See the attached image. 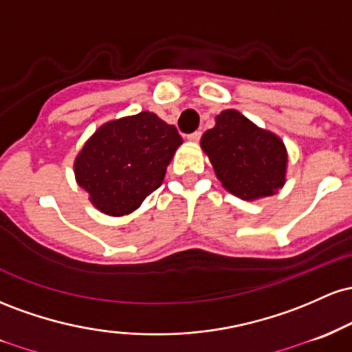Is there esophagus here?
I'll list each match as a JSON object with an SVG mask.
<instances>
[{"instance_id":"34e87169","label":"esophagus","mask_w":352,"mask_h":352,"mask_svg":"<svg viewBox=\"0 0 352 352\" xmlns=\"http://www.w3.org/2000/svg\"><path fill=\"white\" fill-rule=\"evenodd\" d=\"M188 140L189 141H192V143H197V141L201 140V131H195V133H191L188 136Z\"/></svg>"}]
</instances>
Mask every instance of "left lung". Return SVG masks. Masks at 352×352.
Instances as JSON below:
<instances>
[{
	"label": "left lung",
	"mask_w": 352,
	"mask_h": 352,
	"mask_svg": "<svg viewBox=\"0 0 352 352\" xmlns=\"http://www.w3.org/2000/svg\"><path fill=\"white\" fill-rule=\"evenodd\" d=\"M216 176L231 195L244 201L276 195L284 186L287 151L281 138L258 128L236 109L216 116L201 138Z\"/></svg>",
	"instance_id": "obj_1"
}]
</instances>
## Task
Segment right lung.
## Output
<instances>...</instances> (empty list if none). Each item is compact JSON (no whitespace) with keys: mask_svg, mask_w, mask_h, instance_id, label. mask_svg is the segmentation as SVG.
Returning <instances> with one entry per match:
<instances>
[{"mask_svg":"<svg viewBox=\"0 0 352 352\" xmlns=\"http://www.w3.org/2000/svg\"><path fill=\"white\" fill-rule=\"evenodd\" d=\"M181 143L175 126L155 113L109 121L82 146L74 175L94 208L108 216L129 214L163 184Z\"/></svg>","mask_w":352,"mask_h":352,"instance_id":"add662e5","label":"right lung"}]
</instances>
